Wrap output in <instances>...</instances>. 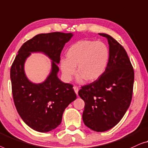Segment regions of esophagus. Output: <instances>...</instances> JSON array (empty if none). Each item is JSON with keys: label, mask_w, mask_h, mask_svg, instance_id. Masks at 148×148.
<instances>
[{"label": "esophagus", "mask_w": 148, "mask_h": 148, "mask_svg": "<svg viewBox=\"0 0 148 148\" xmlns=\"http://www.w3.org/2000/svg\"><path fill=\"white\" fill-rule=\"evenodd\" d=\"M73 88H74V91H75V92H76V95H78V90H79L78 87V86H74L73 87Z\"/></svg>", "instance_id": "obj_1"}]
</instances>
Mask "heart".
<instances>
[{
	"label": "heart",
	"mask_w": 148,
	"mask_h": 148,
	"mask_svg": "<svg viewBox=\"0 0 148 148\" xmlns=\"http://www.w3.org/2000/svg\"><path fill=\"white\" fill-rule=\"evenodd\" d=\"M67 59L60 60L64 78L72 80L78 69L79 82L85 78L92 82L105 73L109 60L107 45L101 41L82 40L75 43L66 53Z\"/></svg>",
	"instance_id": "b5f03b06"
}]
</instances>
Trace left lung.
<instances>
[{
  "instance_id": "obj_1",
  "label": "left lung",
  "mask_w": 148,
  "mask_h": 148,
  "mask_svg": "<svg viewBox=\"0 0 148 148\" xmlns=\"http://www.w3.org/2000/svg\"><path fill=\"white\" fill-rule=\"evenodd\" d=\"M109 60L105 73L92 83L81 86L78 95L85 105V125L97 132L115 127L126 113L132 99L134 70L124 47L110 35Z\"/></svg>"
}]
</instances>
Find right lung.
I'll return each instance as SVG.
<instances>
[{"label":"right lung","instance_id":"obj_1","mask_svg":"<svg viewBox=\"0 0 148 148\" xmlns=\"http://www.w3.org/2000/svg\"><path fill=\"white\" fill-rule=\"evenodd\" d=\"M71 33L53 32L37 35L25 42L11 68L14 105L23 121L39 132H48L61 123L64 110L76 99L73 85L62 82L57 76L62 50L71 39ZM41 51L53 60V70L41 84H33L24 72V63L31 52Z\"/></svg>","mask_w":148,"mask_h":148}]
</instances>
